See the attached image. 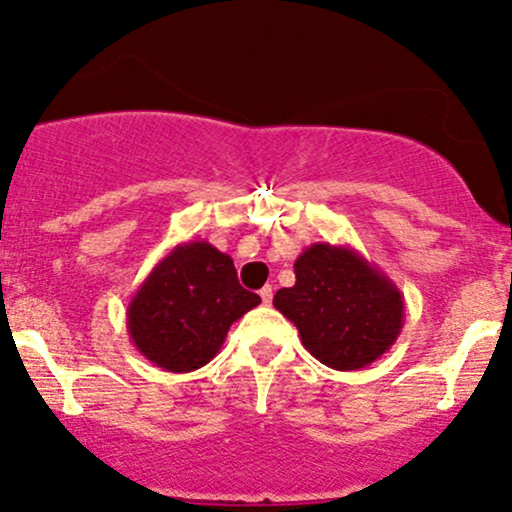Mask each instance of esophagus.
<instances>
[{
    "label": "esophagus",
    "instance_id": "34e87169",
    "mask_svg": "<svg viewBox=\"0 0 512 512\" xmlns=\"http://www.w3.org/2000/svg\"><path fill=\"white\" fill-rule=\"evenodd\" d=\"M260 295H262V302H264V304H271V297H274V290H271V286H264V288L260 290Z\"/></svg>",
    "mask_w": 512,
    "mask_h": 512
}]
</instances>
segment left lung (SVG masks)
Instances as JSON below:
<instances>
[{"instance_id":"left-lung-1","label":"left lung","mask_w":512,"mask_h":512,"mask_svg":"<svg viewBox=\"0 0 512 512\" xmlns=\"http://www.w3.org/2000/svg\"><path fill=\"white\" fill-rule=\"evenodd\" d=\"M304 349L335 371L373 364L404 326V295L349 245L314 243L295 260V286L274 295Z\"/></svg>"}]
</instances>
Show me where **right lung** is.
<instances>
[{"instance_id": "right-lung-1", "label": "right lung", "mask_w": 512, "mask_h": 512, "mask_svg": "<svg viewBox=\"0 0 512 512\" xmlns=\"http://www.w3.org/2000/svg\"><path fill=\"white\" fill-rule=\"evenodd\" d=\"M260 302L238 283L229 255L208 241L179 243L134 293L127 333L151 364L191 373L215 359L231 323Z\"/></svg>"}]
</instances>
